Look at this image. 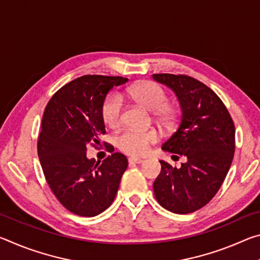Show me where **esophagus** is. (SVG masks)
Segmentation results:
<instances>
[{"label":"esophagus","instance_id":"1","mask_svg":"<svg viewBox=\"0 0 260 260\" xmlns=\"http://www.w3.org/2000/svg\"><path fill=\"white\" fill-rule=\"evenodd\" d=\"M128 160L129 162H133V164H142L144 161L143 159H141V158H136V157H131Z\"/></svg>","mask_w":260,"mask_h":260}]
</instances>
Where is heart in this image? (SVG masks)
Instances as JSON below:
<instances>
[{
	"mask_svg": "<svg viewBox=\"0 0 260 260\" xmlns=\"http://www.w3.org/2000/svg\"><path fill=\"white\" fill-rule=\"evenodd\" d=\"M126 96L135 103L151 112H157L158 116L166 117L169 98L160 86L152 81H141L134 83L126 89ZM122 99L119 94L112 93L107 96L102 105V117L105 124L110 127L117 126L121 120ZM158 135L155 131H139L126 128L116 138V143L121 151L129 155H143L149 146L155 143Z\"/></svg>",
	"mask_w": 260,
	"mask_h": 260,
	"instance_id": "obj_1",
	"label": "heart"
}]
</instances>
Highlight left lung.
Masks as SVG:
<instances>
[{
  "instance_id": "8db88e82",
  "label": "left lung",
  "mask_w": 260,
  "mask_h": 260,
  "mask_svg": "<svg viewBox=\"0 0 260 260\" xmlns=\"http://www.w3.org/2000/svg\"><path fill=\"white\" fill-rule=\"evenodd\" d=\"M152 79L169 87L181 108L178 129L161 149L187 158L180 169L160 160L153 192L171 212H195L213 199L230 171L235 150L234 122L218 95L196 79L169 73L152 74Z\"/></svg>"
}]
</instances>
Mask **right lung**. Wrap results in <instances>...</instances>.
Returning <instances> with one entry per match:
<instances>
[{"label":"right lung","instance_id":"1","mask_svg":"<svg viewBox=\"0 0 260 260\" xmlns=\"http://www.w3.org/2000/svg\"><path fill=\"white\" fill-rule=\"evenodd\" d=\"M121 77L83 76L67 83L43 112L38 155L48 184L60 204L81 217H95L112 204L127 158L119 152L100 162L87 157L105 133L102 105Z\"/></svg>","mask_w":260,"mask_h":260}]
</instances>
